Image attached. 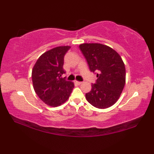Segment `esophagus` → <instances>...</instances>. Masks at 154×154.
Returning a JSON list of instances; mask_svg holds the SVG:
<instances>
[{"label": "esophagus", "mask_w": 154, "mask_h": 154, "mask_svg": "<svg viewBox=\"0 0 154 154\" xmlns=\"http://www.w3.org/2000/svg\"><path fill=\"white\" fill-rule=\"evenodd\" d=\"M75 83L77 85H81V83H82V82H81V81H75Z\"/></svg>", "instance_id": "esophagus-1"}]
</instances>
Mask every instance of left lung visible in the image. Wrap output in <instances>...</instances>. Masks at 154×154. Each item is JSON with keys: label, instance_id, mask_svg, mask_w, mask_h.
Masks as SVG:
<instances>
[{"label": "left lung", "instance_id": "8db88e82", "mask_svg": "<svg viewBox=\"0 0 154 154\" xmlns=\"http://www.w3.org/2000/svg\"><path fill=\"white\" fill-rule=\"evenodd\" d=\"M79 48L90 71L97 77L91 91L85 94L87 101L98 109L112 106L125 85L126 69L122 58L112 48L103 44H83Z\"/></svg>", "mask_w": 154, "mask_h": 154}]
</instances>
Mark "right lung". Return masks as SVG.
<instances>
[{
  "mask_svg": "<svg viewBox=\"0 0 154 154\" xmlns=\"http://www.w3.org/2000/svg\"><path fill=\"white\" fill-rule=\"evenodd\" d=\"M70 46L51 49L38 58L32 69V78L35 93L51 106L64 103L74 88L73 83L62 78L65 73L63 66L64 56Z\"/></svg>",
  "mask_w": 154,
  "mask_h": 154,
  "instance_id": "1",
  "label": "right lung"
}]
</instances>
